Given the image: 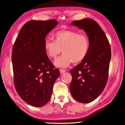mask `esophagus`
<instances>
[{
	"mask_svg": "<svg viewBox=\"0 0 125 125\" xmlns=\"http://www.w3.org/2000/svg\"><path fill=\"white\" fill-rule=\"evenodd\" d=\"M60 72L61 73H63L66 72V70H63V69H60Z\"/></svg>",
	"mask_w": 125,
	"mask_h": 125,
	"instance_id": "34e87169",
	"label": "esophagus"
}]
</instances>
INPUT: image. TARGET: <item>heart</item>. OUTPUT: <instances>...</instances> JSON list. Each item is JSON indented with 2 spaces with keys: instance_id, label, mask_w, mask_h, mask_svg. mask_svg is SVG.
<instances>
[{
  "instance_id": "obj_1",
  "label": "heart",
  "mask_w": 125,
  "mask_h": 125,
  "mask_svg": "<svg viewBox=\"0 0 125 125\" xmlns=\"http://www.w3.org/2000/svg\"><path fill=\"white\" fill-rule=\"evenodd\" d=\"M54 38V41L49 38L45 41L44 49L50 58H55L62 49L63 53L54 62L56 66L66 68L73 61L82 62L87 56L90 42L87 35L73 30H63L56 31Z\"/></svg>"
}]
</instances>
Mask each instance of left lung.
<instances>
[{
  "mask_svg": "<svg viewBox=\"0 0 125 125\" xmlns=\"http://www.w3.org/2000/svg\"><path fill=\"white\" fill-rule=\"evenodd\" d=\"M71 25L83 30L90 42L87 56L74 69L70 90L76 101L87 104L94 100L107 84L111 59V49L104 31L95 21L85 18L75 21Z\"/></svg>",
  "mask_w": 125,
  "mask_h": 125,
  "instance_id": "8db88e82",
  "label": "left lung"
}]
</instances>
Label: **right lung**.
Instances as JSON below:
<instances>
[{
    "label": "right lung",
    "instance_id": "right-lung-1",
    "mask_svg": "<svg viewBox=\"0 0 125 125\" xmlns=\"http://www.w3.org/2000/svg\"><path fill=\"white\" fill-rule=\"evenodd\" d=\"M58 22L31 20L21 27L12 49L14 85L21 98L41 107L51 97L54 82L60 75L44 49L45 38Z\"/></svg>",
    "mask_w": 125,
    "mask_h": 125
}]
</instances>
